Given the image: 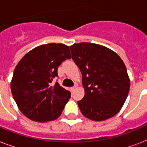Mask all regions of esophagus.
I'll return each mask as SVG.
<instances>
[{"mask_svg":"<svg viewBox=\"0 0 147 147\" xmlns=\"http://www.w3.org/2000/svg\"><path fill=\"white\" fill-rule=\"evenodd\" d=\"M76 89V86H73V87H71V88H70V90H71V92H72L74 91V90Z\"/></svg>","mask_w":147,"mask_h":147,"instance_id":"obj_1","label":"esophagus"}]
</instances>
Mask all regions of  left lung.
<instances>
[{
  "instance_id": "1",
  "label": "left lung",
  "mask_w": 147,
  "mask_h": 147,
  "mask_svg": "<svg viewBox=\"0 0 147 147\" xmlns=\"http://www.w3.org/2000/svg\"><path fill=\"white\" fill-rule=\"evenodd\" d=\"M69 47L71 58L82 75L85 96L78 101L82 114L94 121L116 115L125 102L130 86L123 60L101 45L80 42Z\"/></svg>"
}]
</instances>
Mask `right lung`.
<instances>
[{
	"mask_svg": "<svg viewBox=\"0 0 147 147\" xmlns=\"http://www.w3.org/2000/svg\"><path fill=\"white\" fill-rule=\"evenodd\" d=\"M70 58L68 46L49 43L33 49L18 62L10 88L17 107L26 117L45 123L61 115L71 93L52 82L58 76V67Z\"/></svg>",
	"mask_w": 147,
	"mask_h": 147,
	"instance_id": "add662e5",
	"label": "right lung"
}]
</instances>
